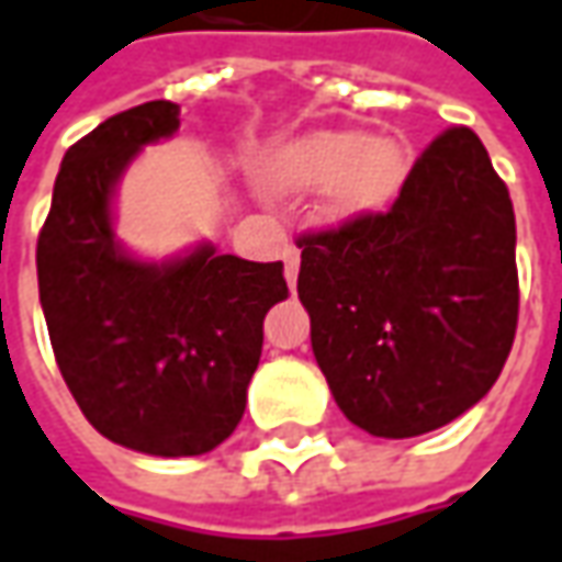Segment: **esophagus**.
Here are the masks:
<instances>
[{
    "instance_id": "obj_1",
    "label": "esophagus",
    "mask_w": 562,
    "mask_h": 562,
    "mask_svg": "<svg viewBox=\"0 0 562 562\" xmlns=\"http://www.w3.org/2000/svg\"><path fill=\"white\" fill-rule=\"evenodd\" d=\"M299 248H285V280H289V285L299 282Z\"/></svg>"
}]
</instances>
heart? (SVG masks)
<instances>
[{"label":"heart","instance_id":"heart-1","mask_svg":"<svg viewBox=\"0 0 562 562\" xmlns=\"http://www.w3.org/2000/svg\"><path fill=\"white\" fill-rule=\"evenodd\" d=\"M411 173V151L395 136H360L351 130L311 133L270 165L280 189L311 192L326 186V217L355 221L395 202Z\"/></svg>","mask_w":562,"mask_h":562}]
</instances>
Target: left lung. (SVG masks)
<instances>
[{"label": "left lung", "instance_id": "1", "mask_svg": "<svg viewBox=\"0 0 562 562\" xmlns=\"http://www.w3.org/2000/svg\"><path fill=\"white\" fill-rule=\"evenodd\" d=\"M299 248L314 358L355 426L414 438L488 395L519 317L516 217L470 126L426 146L389 211Z\"/></svg>", "mask_w": 562, "mask_h": 562}]
</instances>
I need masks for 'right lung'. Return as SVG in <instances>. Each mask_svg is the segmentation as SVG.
Listing matches in <instances>:
<instances>
[{"instance_id":"1","label":"right lung","mask_w":562,"mask_h":562,"mask_svg":"<svg viewBox=\"0 0 562 562\" xmlns=\"http://www.w3.org/2000/svg\"><path fill=\"white\" fill-rule=\"evenodd\" d=\"M177 126L180 105L158 99L74 143L36 243L40 304L70 395L108 441L151 457L207 454L233 436L263 317L289 299L282 261L204 243L148 263L114 239V186L139 148Z\"/></svg>"}]
</instances>
